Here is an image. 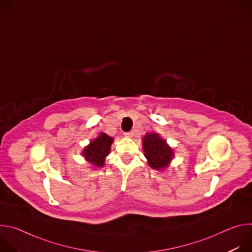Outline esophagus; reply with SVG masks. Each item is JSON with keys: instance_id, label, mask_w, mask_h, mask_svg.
<instances>
[{"instance_id": "34e87169", "label": "esophagus", "mask_w": 252, "mask_h": 252, "mask_svg": "<svg viewBox=\"0 0 252 252\" xmlns=\"http://www.w3.org/2000/svg\"><path fill=\"white\" fill-rule=\"evenodd\" d=\"M125 135H126V137H132V135H133V132H132V131H129V132H126V133H125Z\"/></svg>"}]
</instances>
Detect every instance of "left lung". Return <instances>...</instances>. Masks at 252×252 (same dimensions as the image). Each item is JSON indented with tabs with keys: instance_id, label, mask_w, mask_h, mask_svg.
I'll list each match as a JSON object with an SVG mask.
<instances>
[{
	"instance_id": "1",
	"label": "left lung",
	"mask_w": 252,
	"mask_h": 252,
	"mask_svg": "<svg viewBox=\"0 0 252 252\" xmlns=\"http://www.w3.org/2000/svg\"><path fill=\"white\" fill-rule=\"evenodd\" d=\"M142 149L150 166L157 170L168 167L173 158V151L166 140L157 132H149L142 138Z\"/></svg>"
}]
</instances>
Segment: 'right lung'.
Returning a JSON list of instances; mask_svg holds the SVG:
<instances>
[{"mask_svg": "<svg viewBox=\"0 0 252 252\" xmlns=\"http://www.w3.org/2000/svg\"><path fill=\"white\" fill-rule=\"evenodd\" d=\"M113 141L114 138L109 136L106 133H99L96 138L92 140L90 145L84 149V158L94 166L102 167L104 164L105 157L110 155Z\"/></svg>", "mask_w": 252, "mask_h": 252, "instance_id": "obj_1", "label": "right lung"}]
</instances>
